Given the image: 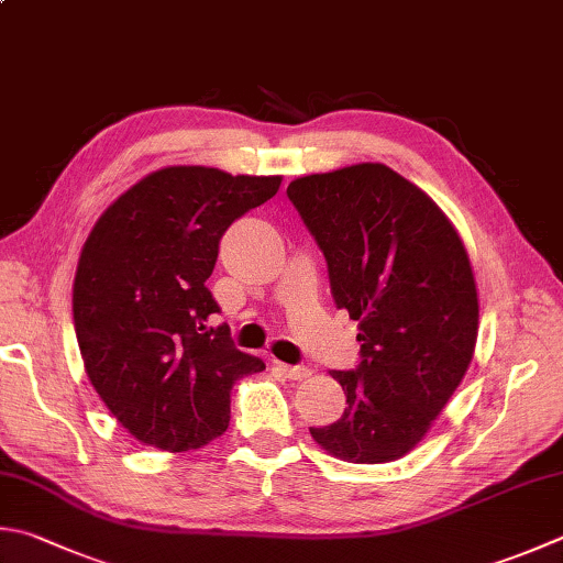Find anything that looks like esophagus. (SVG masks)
I'll use <instances>...</instances> for the list:
<instances>
[{
    "label": "esophagus",
    "mask_w": 563,
    "mask_h": 563,
    "mask_svg": "<svg viewBox=\"0 0 563 563\" xmlns=\"http://www.w3.org/2000/svg\"><path fill=\"white\" fill-rule=\"evenodd\" d=\"M274 365H277V369H279L282 375H286L289 379H296V382L306 379V377L311 375V369L303 367V365H286V363H279V360H277V363H274Z\"/></svg>",
    "instance_id": "esophagus-1"
}]
</instances>
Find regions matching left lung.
I'll list each match as a JSON object with an SVG mask.
<instances>
[{"mask_svg": "<svg viewBox=\"0 0 563 563\" xmlns=\"http://www.w3.org/2000/svg\"><path fill=\"white\" fill-rule=\"evenodd\" d=\"M286 196L321 247L360 363L333 369L345 411L311 437L347 463L401 459L461 385L478 338V291L441 208L385 164L296 178Z\"/></svg>", "mask_w": 563, "mask_h": 563, "instance_id": "8db88e82", "label": "left lung"}]
</instances>
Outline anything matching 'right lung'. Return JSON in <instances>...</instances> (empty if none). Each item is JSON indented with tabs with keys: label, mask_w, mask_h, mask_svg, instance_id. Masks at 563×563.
<instances>
[{
	"label": "right lung",
	"mask_w": 563,
	"mask_h": 563,
	"mask_svg": "<svg viewBox=\"0 0 563 563\" xmlns=\"http://www.w3.org/2000/svg\"><path fill=\"white\" fill-rule=\"evenodd\" d=\"M282 176L168 166L134 184L95 222L73 284V318L95 391L146 446L194 451L230 423L235 379L262 373L206 286L220 240L277 194Z\"/></svg>",
	"instance_id": "obj_1"
}]
</instances>
